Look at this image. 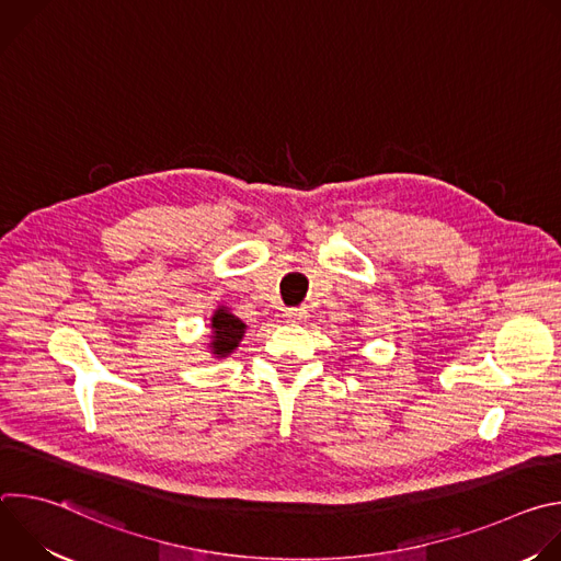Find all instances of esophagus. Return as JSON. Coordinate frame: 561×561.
Wrapping results in <instances>:
<instances>
[{
    "mask_svg": "<svg viewBox=\"0 0 561 561\" xmlns=\"http://www.w3.org/2000/svg\"><path fill=\"white\" fill-rule=\"evenodd\" d=\"M284 317L288 319V322H301V319L306 317V310L304 308H288L284 312Z\"/></svg>",
    "mask_w": 561,
    "mask_h": 561,
    "instance_id": "1",
    "label": "esophagus"
}]
</instances>
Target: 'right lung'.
I'll return each mask as SVG.
<instances>
[{
  "label": "right lung",
  "instance_id": "right-lung-1",
  "mask_svg": "<svg viewBox=\"0 0 561 561\" xmlns=\"http://www.w3.org/2000/svg\"><path fill=\"white\" fill-rule=\"evenodd\" d=\"M210 329H213V335H210L208 348L219 359L228 357L247 333V324L239 317H234L226 306H219L215 310L210 319Z\"/></svg>",
  "mask_w": 561,
  "mask_h": 561
}]
</instances>
